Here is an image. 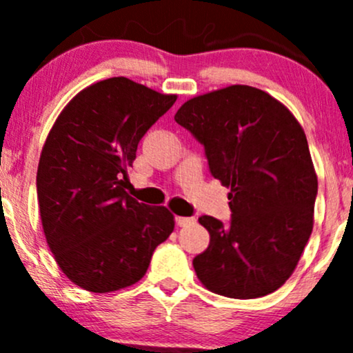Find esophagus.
<instances>
[{
  "label": "esophagus",
  "mask_w": 353,
  "mask_h": 353,
  "mask_svg": "<svg viewBox=\"0 0 353 353\" xmlns=\"http://www.w3.org/2000/svg\"><path fill=\"white\" fill-rule=\"evenodd\" d=\"M194 222H196L194 217H176V224L179 225V228H188V225L194 224Z\"/></svg>",
  "instance_id": "obj_1"
}]
</instances>
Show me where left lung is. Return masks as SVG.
<instances>
[{"instance_id":"left-lung-1","label":"left lung","mask_w":353,"mask_h":353,"mask_svg":"<svg viewBox=\"0 0 353 353\" xmlns=\"http://www.w3.org/2000/svg\"><path fill=\"white\" fill-rule=\"evenodd\" d=\"M174 119L230 188L228 225L199 217L210 242L192 261L197 277L230 299L274 292L292 275L314 228L317 176L305 132L282 103L241 84L189 99Z\"/></svg>"}]
</instances>
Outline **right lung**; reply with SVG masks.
I'll use <instances>...</instances> for the list:
<instances>
[{
	"mask_svg": "<svg viewBox=\"0 0 353 353\" xmlns=\"http://www.w3.org/2000/svg\"><path fill=\"white\" fill-rule=\"evenodd\" d=\"M177 96L128 78L79 92L48 134L36 176L44 236L66 277L89 292H114L144 277L174 216L125 192L128 169L148 129Z\"/></svg>",
	"mask_w": 353,
	"mask_h": 353,
	"instance_id": "right-lung-1",
	"label": "right lung"
}]
</instances>
